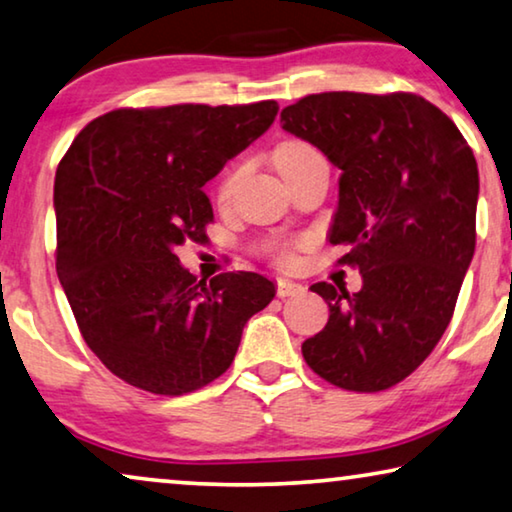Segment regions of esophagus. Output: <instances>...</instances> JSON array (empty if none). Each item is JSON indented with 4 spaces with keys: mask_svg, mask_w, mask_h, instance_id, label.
Instances as JSON below:
<instances>
[{
    "mask_svg": "<svg viewBox=\"0 0 512 512\" xmlns=\"http://www.w3.org/2000/svg\"><path fill=\"white\" fill-rule=\"evenodd\" d=\"M276 294H278V299H287V296H299V294H303V287L299 285V282L278 278Z\"/></svg>",
    "mask_w": 512,
    "mask_h": 512,
    "instance_id": "esophagus-1",
    "label": "esophagus"
}]
</instances>
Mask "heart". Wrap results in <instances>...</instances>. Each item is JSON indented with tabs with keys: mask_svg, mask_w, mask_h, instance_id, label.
Returning <instances> with one entry per match:
<instances>
[{
	"mask_svg": "<svg viewBox=\"0 0 512 512\" xmlns=\"http://www.w3.org/2000/svg\"><path fill=\"white\" fill-rule=\"evenodd\" d=\"M315 154H317V151L305 142H299V140L282 142L280 147L273 151V165H276L280 177L285 179L296 170V167H301L305 160L312 158ZM236 179H239V167H232V170H227L223 174V179H220V183H218V200H227V197H230ZM271 255L276 257L278 262L285 264V262H289V259H292V250H289L287 246H273Z\"/></svg>",
	"mask_w": 512,
	"mask_h": 512,
	"instance_id": "b5f03b06",
	"label": "heart"
}]
</instances>
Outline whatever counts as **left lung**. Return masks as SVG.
Instances as JSON below:
<instances>
[{"mask_svg":"<svg viewBox=\"0 0 512 512\" xmlns=\"http://www.w3.org/2000/svg\"><path fill=\"white\" fill-rule=\"evenodd\" d=\"M287 133L342 170L329 241L363 287L317 282L329 322L303 342L329 384L386 391L421 365L451 324L476 248L478 165L462 133L423 96L324 91L280 112Z\"/></svg>","mask_w":512,"mask_h":512,"instance_id":"1","label":"left lung"}]
</instances>
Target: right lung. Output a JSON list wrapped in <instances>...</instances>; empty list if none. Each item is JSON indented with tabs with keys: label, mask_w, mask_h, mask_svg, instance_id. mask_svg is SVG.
<instances>
[{
	"label": "right lung",
	"mask_w": 512,
	"mask_h": 512,
	"mask_svg": "<svg viewBox=\"0 0 512 512\" xmlns=\"http://www.w3.org/2000/svg\"><path fill=\"white\" fill-rule=\"evenodd\" d=\"M276 114V101L119 108L89 121L61 158L57 276L89 349L126 384L156 395L211 384L276 296L259 273L197 280L177 257L213 223L204 183Z\"/></svg>",
	"instance_id": "add662e5"
}]
</instances>
